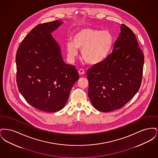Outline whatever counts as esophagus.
<instances>
[{
  "label": "esophagus",
  "mask_w": 158,
  "mask_h": 158,
  "mask_svg": "<svg viewBox=\"0 0 158 158\" xmlns=\"http://www.w3.org/2000/svg\"><path fill=\"white\" fill-rule=\"evenodd\" d=\"M78 73H79V74L80 75H84L85 73V70L82 69H80L79 70H78Z\"/></svg>",
  "instance_id": "esophagus-1"
}]
</instances>
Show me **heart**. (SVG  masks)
<instances>
[{"label": "heart", "instance_id": "1", "mask_svg": "<svg viewBox=\"0 0 158 158\" xmlns=\"http://www.w3.org/2000/svg\"><path fill=\"white\" fill-rule=\"evenodd\" d=\"M68 41L66 48L69 58L73 60L81 50L83 60L90 65H97L105 61L113 48L114 38L107 30L83 28L77 31Z\"/></svg>", "mask_w": 158, "mask_h": 158}]
</instances>
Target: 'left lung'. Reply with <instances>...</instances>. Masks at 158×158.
<instances>
[{
  "mask_svg": "<svg viewBox=\"0 0 158 158\" xmlns=\"http://www.w3.org/2000/svg\"><path fill=\"white\" fill-rule=\"evenodd\" d=\"M113 53L101 63L87 70L88 96L98 111L120 109L134 97L143 75L144 55L133 32L124 24Z\"/></svg>",
  "mask_w": 158,
  "mask_h": 158,
  "instance_id": "8db88e82",
  "label": "left lung"
}]
</instances>
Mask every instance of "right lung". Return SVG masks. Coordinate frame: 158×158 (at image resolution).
Instances as JSON below:
<instances>
[{
  "instance_id": "right-lung-1",
  "label": "right lung",
  "mask_w": 158,
  "mask_h": 158,
  "mask_svg": "<svg viewBox=\"0 0 158 158\" xmlns=\"http://www.w3.org/2000/svg\"><path fill=\"white\" fill-rule=\"evenodd\" d=\"M63 22L37 25L24 38L16 55V82L25 99L47 113L60 111L79 79L75 66L63 60L60 45L51 33Z\"/></svg>"
}]
</instances>
